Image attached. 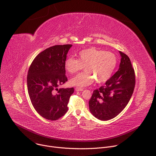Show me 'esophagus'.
Wrapping results in <instances>:
<instances>
[{"instance_id":"obj_1","label":"esophagus","mask_w":156,"mask_h":156,"mask_svg":"<svg viewBox=\"0 0 156 156\" xmlns=\"http://www.w3.org/2000/svg\"><path fill=\"white\" fill-rule=\"evenodd\" d=\"M75 91H83V88H80V87H76L75 88Z\"/></svg>"}]
</instances>
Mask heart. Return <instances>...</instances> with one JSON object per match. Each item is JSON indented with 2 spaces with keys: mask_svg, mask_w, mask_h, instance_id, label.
Here are the masks:
<instances>
[{
  "mask_svg": "<svg viewBox=\"0 0 156 156\" xmlns=\"http://www.w3.org/2000/svg\"><path fill=\"white\" fill-rule=\"evenodd\" d=\"M78 57V59L69 57L64 63L65 70L71 74L77 73L84 66L85 72L70 80V84L74 86L84 87L95 80L98 83H105L112 76L117 64V58L114 53L95 48L81 51Z\"/></svg>",
  "mask_w": 156,
  "mask_h": 156,
  "instance_id": "heart-1",
  "label": "heart"
}]
</instances>
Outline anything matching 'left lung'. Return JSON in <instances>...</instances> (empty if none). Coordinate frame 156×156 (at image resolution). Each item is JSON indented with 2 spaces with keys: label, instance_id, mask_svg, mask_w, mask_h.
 Listing matches in <instances>:
<instances>
[{
  "label": "left lung",
  "instance_id": "left-lung-1",
  "mask_svg": "<svg viewBox=\"0 0 156 156\" xmlns=\"http://www.w3.org/2000/svg\"><path fill=\"white\" fill-rule=\"evenodd\" d=\"M119 70L98 90L89 101L91 113L107 121L118 115L129 101L135 86V74L129 58L122 52Z\"/></svg>",
  "mask_w": 156,
  "mask_h": 156
}]
</instances>
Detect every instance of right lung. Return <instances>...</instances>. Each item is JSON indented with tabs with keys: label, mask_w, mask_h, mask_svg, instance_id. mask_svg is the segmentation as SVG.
Segmentation results:
<instances>
[{
	"label": "right lung",
	"mask_w": 156,
	"mask_h": 156,
	"mask_svg": "<svg viewBox=\"0 0 156 156\" xmlns=\"http://www.w3.org/2000/svg\"><path fill=\"white\" fill-rule=\"evenodd\" d=\"M72 46L65 44L49 48L39 53L30 66L27 76L30 98L37 112L47 120H58L68 110L74 89L57 87L67 81L64 63Z\"/></svg>",
	"instance_id": "right-lung-1"
}]
</instances>
